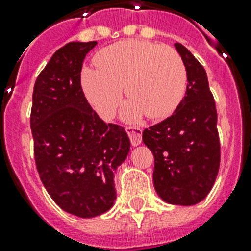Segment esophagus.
Here are the masks:
<instances>
[{"mask_svg":"<svg viewBox=\"0 0 251 251\" xmlns=\"http://www.w3.org/2000/svg\"><path fill=\"white\" fill-rule=\"evenodd\" d=\"M127 135L130 138V142L133 146H138L142 143V129L137 126H127L126 127Z\"/></svg>","mask_w":251,"mask_h":251,"instance_id":"34e87169","label":"esophagus"}]
</instances>
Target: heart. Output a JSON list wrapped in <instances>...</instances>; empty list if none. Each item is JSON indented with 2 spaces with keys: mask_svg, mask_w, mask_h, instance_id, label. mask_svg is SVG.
I'll return each mask as SVG.
<instances>
[{
  "mask_svg": "<svg viewBox=\"0 0 251 251\" xmlns=\"http://www.w3.org/2000/svg\"><path fill=\"white\" fill-rule=\"evenodd\" d=\"M98 69L82 70L87 100L102 118H112L122 101V87L130 99L122 110L127 121L142 114L153 120L171 116L182 101L187 72L176 49L152 41L127 39L101 49Z\"/></svg>",
  "mask_w": 251,
  "mask_h": 251,
  "instance_id": "obj_1",
  "label": "heart"
}]
</instances>
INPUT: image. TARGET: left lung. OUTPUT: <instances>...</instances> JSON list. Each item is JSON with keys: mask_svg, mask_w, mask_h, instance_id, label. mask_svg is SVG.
<instances>
[{"mask_svg": "<svg viewBox=\"0 0 251 251\" xmlns=\"http://www.w3.org/2000/svg\"><path fill=\"white\" fill-rule=\"evenodd\" d=\"M187 72V88L171 117L143 131L155 157L153 186L164 202L193 206L212 189L220 165L218 113L206 70L176 43Z\"/></svg>", "mask_w": 251, "mask_h": 251, "instance_id": "8db88e82", "label": "left lung"}]
</instances>
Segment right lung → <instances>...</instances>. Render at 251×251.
Here are the masks:
<instances>
[{
	"mask_svg": "<svg viewBox=\"0 0 251 251\" xmlns=\"http://www.w3.org/2000/svg\"><path fill=\"white\" fill-rule=\"evenodd\" d=\"M96 44L72 41L53 54L35 82L29 121L41 182L62 210L86 219L114 204V173L130 151L125 129L102 121L80 86Z\"/></svg>",
	"mask_w": 251,
	"mask_h": 251,
	"instance_id": "add662e5",
	"label": "right lung"
}]
</instances>
